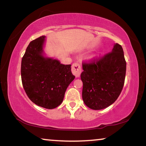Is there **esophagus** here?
<instances>
[{"label":"esophagus","instance_id":"34e87169","mask_svg":"<svg viewBox=\"0 0 146 146\" xmlns=\"http://www.w3.org/2000/svg\"><path fill=\"white\" fill-rule=\"evenodd\" d=\"M71 71H72L73 75H75L76 77L80 76L81 72H82V69H81L80 64L77 62L73 64L72 66H71Z\"/></svg>","mask_w":146,"mask_h":146}]
</instances>
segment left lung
I'll return each instance as SVG.
<instances>
[{
    "mask_svg": "<svg viewBox=\"0 0 146 146\" xmlns=\"http://www.w3.org/2000/svg\"><path fill=\"white\" fill-rule=\"evenodd\" d=\"M82 68L80 76L85 104L99 110L114 103L122 90L126 72L122 47L117 43L111 52L83 62Z\"/></svg>",
    "mask_w": 146,
    "mask_h": 146,
    "instance_id": "1",
    "label": "left lung"
}]
</instances>
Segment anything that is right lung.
Segmentation results:
<instances>
[{"mask_svg": "<svg viewBox=\"0 0 146 146\" xmlns=\"http://www.w3.org/2000/svg\"><path fill=\"white\" fill-rule=\"evenodd\" d=\"M45 36L32 40L21 62V78L24 91L36 105L54 109L62 102L66 89L75 76L71 65L42 56Z\"/></svg>", "mask_w": 146, "mask_h": 146, "instance_id": "obj_1", "label": "right lung"}]
</instances>
